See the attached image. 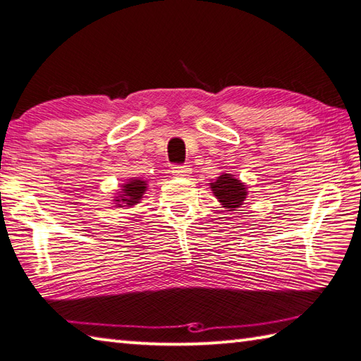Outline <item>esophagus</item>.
<instances>
[{
  "mask_svg": "<svg viewBox=\"0 0 361 361\" xmlns=\"http://www.w3.org/2000/svg\"><path fill=\"white\" fill-rule=\"evenodd\" d=\"M171 172L175 176H188L190 173V167L189 166H173Z\"/></svg>",
  "mask_w": 361,
  "mask_h": 361,
  "instance_id": "34e87169",
  "label": "esophagus"
}]
</instances>
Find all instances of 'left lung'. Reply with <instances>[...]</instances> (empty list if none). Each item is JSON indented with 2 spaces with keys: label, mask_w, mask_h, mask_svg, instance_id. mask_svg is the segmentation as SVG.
I'll return each mask as SVG.
<instances>
[{
  "label": "left lung",
  "mask_w": 361,
  "mask_h": 361,
  "mask_svg": "<svg viewBox=\"0 0 361 361\" xmlns=\"http://www.w3.org/2000/svg\"><path fill=\"white\" fill-rule=\"evenodd\" d=\"M211 189L224 208L229 211H235L247 198V189L243 183L229 173L220 175L216 181L211 183Z\"/></svg>",
  "instance_id": "left-lung-1"
}]
</instances>
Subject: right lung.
Segmentation results:
<instances>
[{"label": "right lung", "mask_w": 361, "mask_h": 361, "mask_svg": "<svg viewBox=\"0 0 361 361\" xmlns=\"http://www.w3.org/2000/svg\"><path fill=\"white\" fill-rule=\"evenodd\" d=\"M122 188H124V189H122V192H124V194H122L119 200H116V202L126 203L124 206H132V204L137 203V200H140V198L142 197L144 190H145V181L132 180Z\"/></svg>", "instance_id": "add662e5"}]
</instances>
